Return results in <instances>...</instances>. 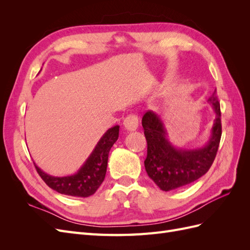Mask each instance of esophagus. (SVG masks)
I'll return each mask as SVG.
<instances>
[{"mask_svg":"<svg viewBox=\"0 0 250 250\" xmlns=\"http://www.w3.org/2000/svg\"><path fill=\"white\" fill-rule=\"evenodd\" d=\"M124 128L127 131H134L137 130V128L139 126V119L135 115H129L127 116L124 119V122H123Z\"/></svg>","mask_w":250,"mask_h":250,"instance_id":"1","label":"esophagus"}]
</instances>
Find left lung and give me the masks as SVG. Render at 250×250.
Wrapping results in <instances>:
<instances>
[{
    "mask_svg": "<svg viewBox=\"0 0 250 250\" xmlns=\"http://www.w3.org/2000/svg\"><path fill=\"white\" fill-rule=\"evenodd\" d=\"M208 103L215 112L208 141L196 148L174 145L165 121L153 111L142 119L147 141V157L144 164L148 176L161 190L168 192L192 184L206 174L213 164L221 139V112L216 90Z\"/></svg>",
    "mask_w": 250,
    "mask_h": 250,
    "instance_id": "obj_1",
    "label": "left lung"
}]
</instances>
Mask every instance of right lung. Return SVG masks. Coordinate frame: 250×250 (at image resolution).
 I'll use <instances>...</instances> for the list:
<instances>
[{
	"label": "right lung",
	"mask_w": 250,
	"mask_h": 250,
	"mask_svg": "<svg viewBox=\"0 0 250 250\" xmlns=\"http://www.w3.org/2000/svg\"><path fill=\"white\" fill-rule=\"evenodd\" d=\"M119 129L120 126L116 125L105 131L76 173L66 176H53L34 163L37 173L51 188L60 194L74 197H89L95 194L105 178L108 153L119 138Z\"/></svg>",
	"instance_id": "1"
}]
</instances>
